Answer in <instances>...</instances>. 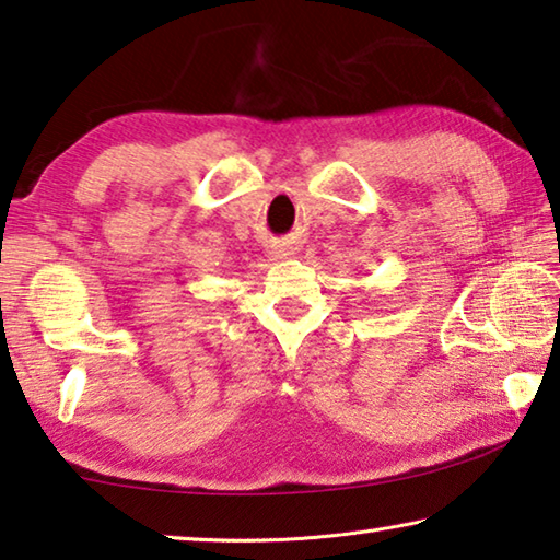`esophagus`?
Segmentation results:
<instances>
[{"mask_svg": "<svg viewBox=\"0 0 560 560\" xmlns=\"http://www.w3.org/2000/svg\"><path fill=\"white\" fill-rule=\"evenodd\" d=\"M271 254H273V257H277V259H289V257H293V254H296V252H293L291 245H273Z\"/></svg>", "mask_w": 560, "mask_h": 560, "instance_id": "34e87169", "label": "esophagus"}]
</instances>
